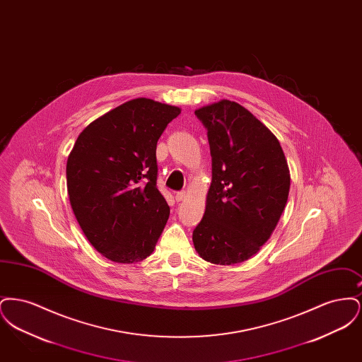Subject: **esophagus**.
<instances>
[{
  "label": "esophagus",
  "instance_id": "34e87169",
  "mask_svg": "<svg viewBox=\"0 0 362 362\" xmlns=\"http://www.w3.org/2000/svg\"><path fill=\"white\" fill-rule=\"evenodd\" d=\"M186 198H187V194H186L185 191H179V192L175 194V199H176L177 202H182V201H185Z\"/></svg>",
  "mask_w": 362,
  "mask_h": 362
}]
</instances>
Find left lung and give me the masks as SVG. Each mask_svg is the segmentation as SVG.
I'll use <instances>...</instances> for the list:
<instances>
[{
	"label": "left lung",
	"instance_id": "1",
	"mask_svg": "<svg viewBox=\"0 0 362 362\" xmlns=\"http://www.w3.org/2000/svg\"><path fill=\"white\" fill-rule=\"evenodd\" d=\"M195 115L207 129L211 185L194 247L210 263H241L276 229L291 189L288 161L276 136L236 102L207 104Z\"/></svg>",
	"mask_w": 362,
	"mask_h": 362
}]
</instances>
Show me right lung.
I'll return each mask as SVG.
<instances>
[{"instance_id":"right-lung-1","label":"right lung","mask_w":362,"mask_h":362,"mask_svg":"<svg viewBox=\"0 0 362 362\" xmlns=\"http://www.w3.org/2000/svg\"><path fill=\"white\" fill-rule=\"evenodd\" d=\"M180 111L133 99L90 122L74 142L66 163L70 205L86 239L112 262L148 258L168 221L156 186V146Z\"/></svg>"}]
</instances>
